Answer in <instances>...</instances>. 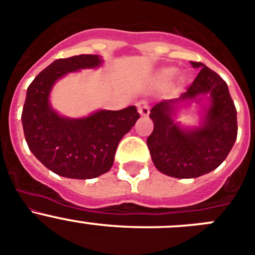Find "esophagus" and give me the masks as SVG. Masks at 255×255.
<instances>
[{
	"mask_svg": "<svg viewBox=\"0 0 255 255\" xmlns=\"http://www.w3.org/2000/svg\"><path fill=\"white\" fill-rule=\"evenodd\" d=\"M137 109H138V113L142 117H147L150 113V107H148V103L146 100H139L137 102Z\"/></svg>",
	"mask_w": 255,
	"mask_h": 255,
	"instance_id": "34e87169",
	"label": "esophagus"
}]
</instances>
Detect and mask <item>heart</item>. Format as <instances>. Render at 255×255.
I'll use <instances>...</instances> for the list:
<instances>
[{"mask_svg":"<svg viewBox=\"0 0 255 255\" xmlns=\"http://www.w3.org/2000/svg\"><path fill=\"white\" fill-rule=\"evenodd\" d=\"M174 68H165L164 71H161V73H160V80L161 81H167V80H170L171 77H173L174 75Z\"/></svg>","mask_w":255,"mask_h":255,"instance_id":"1","label":"heart"}]
</instances>
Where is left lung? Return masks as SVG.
<instances>
[{
  "instance_id": "1",
  "label": "left lung",
  "mask_w": 255,
  "mask_h": 255,
  "mask_svg": "<svg viewBox=\"0 0 255 255\" xmlns=\"http://www.w3.org/2000/svg\"><path fill=\"white\" fill-rule=\"evenodd\" d=\"M201 68L187 91L176 100H164L151 109L153 130L147 138L151 157L157 170L174 178H197L222 164L238 136L236 108L228 84L201 62H190ZM210 95L211 107L205 125L198 130L183 131L171 119L172 104Z\"/></svg>"
}]
</instances>
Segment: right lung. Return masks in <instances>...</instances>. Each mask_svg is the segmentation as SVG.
Segmentation results:
<instances>
[{
  "mask_svg": "<svg viewBox=\"0 0 255 255\" xmlns=\"http://www.w3.org/2000/svg\"><path fill=\"white\" fill-rule=\"evenodd\" d=\"M100 63L96 54L59 58L27 88L21 114L26 143L39 161L61 176L91 179L109 171L119 141L139 118L136 107L100 111L84 119L63 118L52 111L48 95L59 77Z\"/></svg>",
  "mask_w": 255,
  "mask_h": 255,
  "instance_id": "add662e5",
  "label": "right lung"
}]
</instances>
